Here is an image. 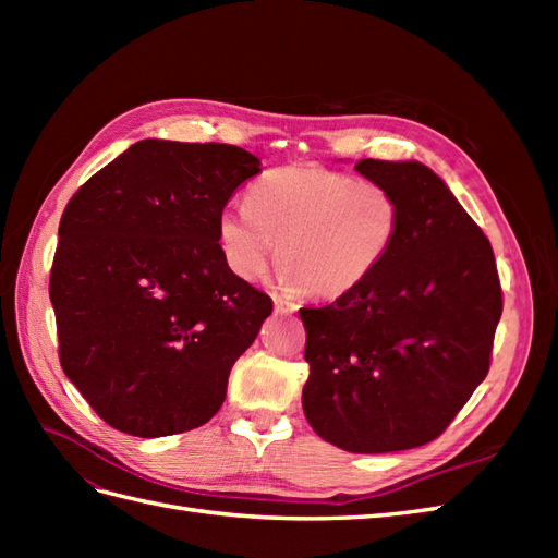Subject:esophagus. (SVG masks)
Returning a JSON list of instances; mask_svg holds the SVG:
<instances>
[{
	"label": "esophagus",
	"mask_w": 558,
	"mask_h": 558,
	"mask_svg": "<svg viewBox=\"0 0 558 558\" xmlns=\"http://www.w3.org/2000/svg\"><path fill=\"white\" fill-rule=\"evenodd\" d=\"M275 312L281 314V316L295 314V312H298V305H295L293 300H286V298H281V295H275Z\"/></svg>",
	"instance_id": "obj_1"
}]
</instances>
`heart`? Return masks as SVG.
<instances>
[{"label":"heart","mask_w":558,"mask_h":558,"mask_svg":"<svg viewBox=\"0 0 558 558\" xmlns=\"http://www.w3.org/2000/svg\"><path fill=\"white\" fill-rule=\"evenodd\" d=\"M402 205L388 185L328 170L286 165L263 174L246 207L218 214L216 240L234 277L256 281L275 256L289 291L342 298L356 291L391 256Z\"/></svg>","instance_id":"obj_1"}]
</instances>
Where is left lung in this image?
<instances>
[{"label":"left lung","instance_id":"8db88e82","mask_svg":"<svg viewBox=\"0 0 558 558\" xmlns=\"http://www.w3.org/2000/svg\"><path fill=\"white\" fill-rule=\"evenodd\" d=\"M356 172L402 205L377 272L326 307H302L310 379L302 410L353 453L435 440L484 381L502 293L494 248L430 167L361 160Z\"/></svg>","mask_w":558,"mask_h":558}]
</instances>
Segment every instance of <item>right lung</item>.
I'll list each match as a JSON object with an SVG mask.
<instances>
[{
	"label": "right lung",
	"instance_id": "right-lung-1",
	"mask_svg": "<svg viewBox=\"0 0 558 558\" xmlns=\"http://www.w3.org/2000/svg\"><path fill=\"white\" fill-rule=\"evenodd\" d=\"M260 160L142 140L81 185L50 269L64 375L116 430L162 437L221 410L272 300L223 263L218 214Z\"/></svg>",
	"mask_w": 558,
	"mask_h": 558
}]
</instances>
